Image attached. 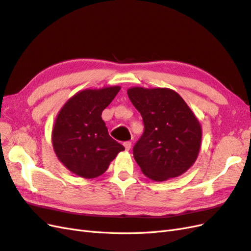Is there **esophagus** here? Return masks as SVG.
I'll return each mask as SVG.
<instances>
[{
	"mask_svg": "<svg viewBox=\"0 0 251 251\" xmlns=\"http://www.w3.org/2000/svg\"><path fill=\"white\" fill-rule=\"evenodd\" d=\"M124 146L126 151H129L131 149V142H129V141H126V142H124Z\"/></svg>",
	"mask_w": 251,
	"mask_h": 251,
	"instance_id": "obj_1",
	"label": "esophagus"
}]
</instances>
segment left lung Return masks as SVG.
I'll return each instance as SVG.
<instances>
[{
    "mask_svg": "<svg viewBox=\"0 0 251 251\" xmlns=\"http://www.w3.org/2000/svg\"><path fill=\"white\" fill-rule=\"evenodd\" d=\"M127 94L144 123L143 136L133 147L141 171L153 181L182 175L201 146L202 129L194 112L169 88L131 87Z\"/></svg>",
    "mask_w": 251,
    "mask_h": 251,
    "instance_id": "8db88e82",
    "label": "left lung"
}]
</instances>
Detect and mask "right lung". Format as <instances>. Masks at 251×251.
<instances>
[{
	"label": "right lung",
	"mask_w": 251,
	"mask_h": 251,
	"mask_svg": "<svg viewBox=\"0 0 251 251\" xmlns=\"http://www.w3.org/2000/svg\"><path fill=\"white\" fill-rule=\"evenodd\" d=\"M121 90L120 86L86 89L74 94L57 114L52 130L53 149L73 174L91 179L107 171L125 147L108 133L101 112Z\"/></svg>",
	"instance_id": "1"
}]
</instances>
